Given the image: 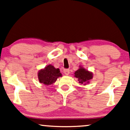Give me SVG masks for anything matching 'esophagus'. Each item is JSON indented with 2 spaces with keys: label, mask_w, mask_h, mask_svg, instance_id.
Instances as JSON below:
<instances>
[{
  "label": "esophagus",
  "mask_w": 130,
  "mask_h": 130,
  "mask_svg": "<svg viewBox=\"0 0 130 130\" xmlns=\"http://www.w3.org/2000/svg\"><path fill=\"white\" fill-rule=\"evenodd\" d=\"M63 72L65 75H69V74H70V70H69V69H64Z\"/></svg>",
  "instance_id": "34e87169"
}]
</instances>
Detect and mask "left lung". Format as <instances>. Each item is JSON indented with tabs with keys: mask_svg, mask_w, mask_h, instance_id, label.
Returning <instances> with one entry per match:
<instances>
[{
	"mask_svg": "<svg viewBox=\"0 0 130 130\" xmlns=\"http://www.w3.org/2000/svg\"><path fill=\"white\" fill-rule=\"evenodd\" d=\"M74 76L78 78L79 83L84 85L89 83V81L93 78V74L81 67H79L78 70L75 72Z\"/></svg>",
	"mask_w": 130,
	"mask_h": 130,
	"instance_id": "8db88e82",
	"label": "left lung"
}]
</instances>
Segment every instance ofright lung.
<instances>
[{
    "instance_id": "obj_1",
    "label": "right lung",
    "mask_w": 130,
    "mask_h": 130,
    "mask_svg": "<svg viewBox=\"0 0 130 130\" xmlns=\"http://www.w3.org/2000/svg\"><path fill=\"white\" fill-rule=\"evenodd\" d=\"M62 77L59 69H56L52 65H49L43 70H40L38 73L39 82L44 85L52 84L58 77Z\"/></svg>"
}]
</instances>
